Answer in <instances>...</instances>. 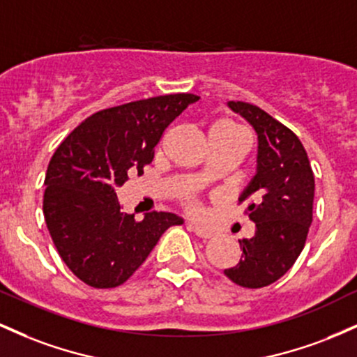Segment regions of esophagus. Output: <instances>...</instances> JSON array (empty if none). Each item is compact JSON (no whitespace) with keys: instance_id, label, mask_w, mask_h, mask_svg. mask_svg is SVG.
Masks as SVG:
<instances>
[{"instance_id":"34e87169","label":"esophagus","mask_w":357,"mask_h":357,"mask_svg":"<svg viewBox=\"0 0 357 357\" xmlns=\"http://www.w3.org/2000/svg\"><path fill=\"white\" fill-rule=\"evenodd\" d=\"M188 228H190V230H191L192 233H195L196 236H199V238H203V240L211 238V236L215 235V231L210 230V228H204V227H202V225L188 223Z\"/></svg>"}]
</instances>
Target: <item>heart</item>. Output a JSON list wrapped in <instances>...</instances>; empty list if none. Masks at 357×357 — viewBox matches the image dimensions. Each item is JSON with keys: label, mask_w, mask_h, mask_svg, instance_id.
<instances>
[{"label": "heart", "mask_w": 357, "mask_h": 357, "mask_svg": "<svg viewBox=\"0 0 357 357\" xmlns=\"http://www.w3.org/2000/svg\"><path fill=\"white\" fill-rule=\"evenodd\" d=\"M211 130H230V132H243V130L240 129V127H236L235 124H231V122H218V124L213 126ZM181 203L184 204V208L190 211H198V199L195 198V196L191 195H186L181 198Z\"/></svg>", "instance_id": "b5f03b06"}]
</instances>
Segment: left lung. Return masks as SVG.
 <instances>
[{"instance_id":"left-lung-1","label":"left lung","mask_w":357,"mask_h":357,"mask_svg":"<svg viewBox=\"0 0 357 357\" xmlns=\"http://www.w3.org/2000/svg\"><path fill=\"white\" fill-rule=\"evenodd\" d=\"M258 136L257 174L240 196L255 235L240 240L241 258L225 275L245 289L277 282L296 264L312 223L314 173L309 158L289 127L248 102H228Z\"/></svg>"}]
</instances>
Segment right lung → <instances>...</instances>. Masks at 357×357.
I'll return each mask as SVG.
<instances>
[{
    "mask_svg": "<svg viewBox=\"0 0 357 357\" xmlns=\"http://www.w3.org/2000/svg\"><path fill=\"white\" fill-rule=\"evenodd\" d=\"M198 99L169 93L99 110L56 147L45 176L43 215L61 260L84 284L122 285L162 233L183 223L166 211L137 221L121 211L116 190L144 173L166 127Z\"/></svg>",
    "mask_w": 357,
    "mask_h": 357,
    "instance_id": "1",
    "label": "right lung"
}]
</instances>
